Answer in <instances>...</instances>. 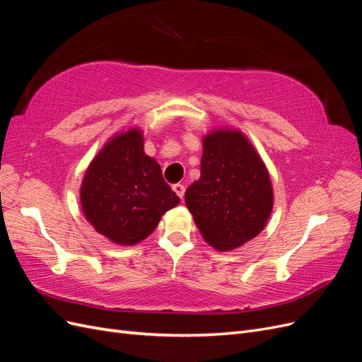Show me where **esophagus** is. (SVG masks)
Returning a JSON list of instances; mask_svg holds the SVG:
<instances>
[{
	"label": "esophagus",
	"mask_w": 362,
	"mask_h": 362,
	"mask_svg": "<svg viewBox=\"0 0 362 362\" xmlns=\"http://www.w3.org/2000/svg\"><path fill=\"white\" fill-rule=\"evenodd\" d=\"M173 192L175 193H177L178 196H180V198L182 199L184 198V193H185V187H184V185L181 184V182H178V184H173Z\"/></svg>",
	"instance_id": "esophagus-1"
}]
</instances>
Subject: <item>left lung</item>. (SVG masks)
Here are the masks:
<instances>
[{"label": "left lung", "mask_w": 362, "mask_h": 362, "mask_svg": "<svg viewBox=\"0 0 362 362\" xmlns=\"http://www.w3.org/2000/svg\"><path fill=\"white\" fill-rule=\"evenodd\" d=\"M201 177L185 190V205L205 242L237 249L264 229L273 187L264 161L238 129L217 128L202 139Z\"/></svg>", "instance_id": "obj_1"}]
</instances>
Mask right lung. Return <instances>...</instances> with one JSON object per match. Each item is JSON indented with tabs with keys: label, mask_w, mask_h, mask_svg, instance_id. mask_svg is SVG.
Here are the masks:
<instances>
[{
	"label": "right lung",
	"mask_w": 362,
	"mask_h": 362,
	"mask_svg": "<svg viewBox=\"0 0 362 362\" xmlns=\"http://www.w3.org/2000/svg\"><path fill=\"white\" fill-rule=\"evenodd\" d=\"M144 145L140 128L117 133L90 161L81 182L80 202L87 222L120 246L145 240L161 216L180 204Z\"/></svg>",
	"instance_id": "1"
}]
</instances>
